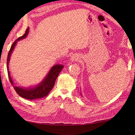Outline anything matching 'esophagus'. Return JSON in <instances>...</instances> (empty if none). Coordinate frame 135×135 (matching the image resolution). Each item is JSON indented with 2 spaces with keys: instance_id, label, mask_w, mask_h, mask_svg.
Instances as JSON below:
<instances>
[{
  "instance_id": "1",
  "label": "esophagus",
  "mask_w": 135,
  "mask_h": 135,
  "mask_svg": "<svg viewBox=\"0 0 135 135\" xmlns=\"http://www.w3.org/2000/svg\"><path fill=\"white\" fill-rule=\"evenodd\" d=\"M78 59H79L78 57L76 56V55H73V56H71V59H70V60H71V61H72V62H75V61H78Z\"/></svg>"
}]
</instances>
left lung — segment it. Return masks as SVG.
<instances>
[{
	"label": "left lung",
	"instance_id": "left-lung-1",
	"mask_svg": "<svg viewBox=\"0 0 135 135\" xmlns=\"http://www.w3.org/2000/svg\"><path fill=\"white\" fill-rule=\"evenodd\" d=\"M81 96H82V95H81Z\"/></svg>",
	"mask_w": 135,
	"mask_h": 135
}]
</instances>
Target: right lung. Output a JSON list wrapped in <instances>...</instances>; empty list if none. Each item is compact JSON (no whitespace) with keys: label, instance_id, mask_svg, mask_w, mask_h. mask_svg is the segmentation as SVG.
<instances>
[{"label":"right lung","instance_id":"obj_1","mask_svg":"<svg viewBox=\"0 0 135 135\" xmlns=\"http://www.w3.org/2000/svg\"><path fill=\"white\" fill-rule=\"evenodd\" d=\"M29 31V28H27L25 33L21 37L18 38L17 40H16L15 42L12 44L9 51L8 55L7 57V71L8 74L9 79L12 86L13 87L16 92L17 93L18 95L21 97L27 100H36L40 98H42L48 95V94L52 90L54 87L55 81L57 78L60 73L64 68V65H55L53 66L50 70L48 73L47 75L45 76L43 80L39 84L33 87H21L16 85L14 83L13 80L10 75V71H9V62L10 61L11 56L12 52H13L14 48L17 44V42L20 40L25 39L27 36Z\"/></svg>","mask_w":135,"mask_h":135}]
</instances>
